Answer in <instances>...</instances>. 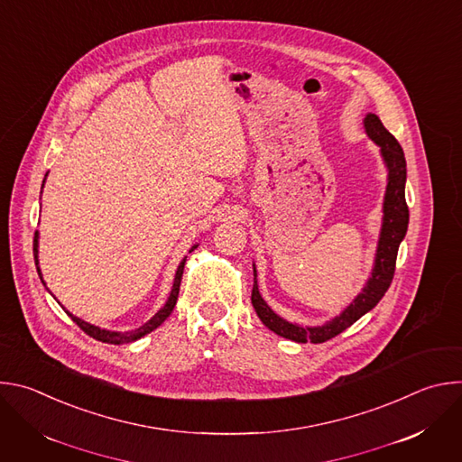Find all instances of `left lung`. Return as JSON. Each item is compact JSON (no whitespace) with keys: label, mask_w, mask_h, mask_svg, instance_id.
<instances>
[{"label":"left lung","mask_w":462,"mask_h":462,"mask_svg":"<svg viewBox=\"0 0 462 462\" xmlns=\"http://www.w3.org/2000/svg\"><path fill=\"white\" fill-rule=\"evenodd\" d=\"M364 129L367 137L378 146L380 157L387 170V184L382 203V226L378 234L376 252L371 274L356 294V298L335 318L327 319L321 325H300L287 321L280 314H276L271 305L263 300L257 287V271L254 267V287H252V305L259 319L265 323L273 333L298 342V344H321L335 338L351 327L356 319H360L365 312L376 307L385 291L391 285L394 274V263H397V252L406 237L410 210L406 205V157L389 131L383 127L380 118L374 113H367L364 118Z\"/></svg>","instance_id":"8db88e82"}]
</instances>
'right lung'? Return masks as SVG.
Returning <instances> with one entry per match:
<instances>
[{"mask_svg": "<svg viewBox=\"0 0 462 462\" xmlns=\"http://www.w3.org/2000/svg\"><path fill=\"white\" fill-rule=\"evenodd\" d=\"M45 177H47V175H45ZM43 182H45V179H43ZM42 188H43V186H42ZM38 239H40V234L36 232V234H34V261H36L38 276H40L42 283L45 285V282H43V278H42V271H40V259H38V245H40V243H38ZM197 246H199V245H193V246L189 248V252H193ZM184 263H186V257L179 263V267H177V271H175L173 285H171V291H170V296H168L166 303H164L144 325H141V327H137V328H131V331H109V328H100V327H97V325H93V323L84 321V319L79 318V316H73L69 310H65V312H68V314L73 318V321H77V325L82 328V331H84L86 335H89L91 338H95V340H98V342L113 344V346H122V344L137 342V340H141L143 337H146V335H150L152 331H155V328L171 314V310H173V307H175V303H177L179 289H180ZM47 291H49V289H47ZM54 300H56V298H54ZM58 303H60V301H58ZM61 309H63V307H61Z\"/></svg>", "mask_w": 462, "mask_h": 462, "instance_id": "1", "label": "right lung"}]
</instances>
